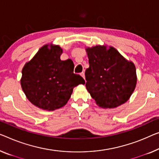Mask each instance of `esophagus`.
I'll use <instances>...</instances> for the list:
<instances>
[{"label": "esophagus", "mask_w": 159, "mask_h": 159, "mask_svg": "<svg viewBox=\"0 0 159 159\" xmlns=\"http://www.w3.org/2000/svg\"><path fill=\"white\" fill-rule=\"evenodd\" d=\"M80 75H81V76L84 78V79H85V74H84V72H82V73H80Z\"/></svg>", "instance_id": "1"}]
</instances>
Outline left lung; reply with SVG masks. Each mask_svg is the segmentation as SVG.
Segmentation results:
<instances>
[{
  "instance_id": "1",
  "label": "left lung",
  "mask_w": 159,
  "mask_h": 159,
  "mask_svg": "<svg viewBox=\"0 0 159 159\" xmlns=\"http://www.w3.org/2000/svg\"><path fill=\"white\" fill-rule=\"evenodd\" d=\"M89 68L86 70L87 91L98 106L114 108L130 98L136 86V67L112 46L86 48Z\"/></svg>"
}]
</instances>
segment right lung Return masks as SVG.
Masks as SVG:
<instances>
[{"label": "right lung", "instance_id": "obj_1", "mask_svg": "<svg viewBox=\"0 0 159 159\" xmlns=\"http://www.w3.org/2000/svg\"><path fill=\"white\" fill-rule=\"evenodd\" d=\"M63 49L58 45L46 44L23 66L20 85L32 104L46 111L64 106L73 88L84 84L80 75L73 73L70 59L61 61Z\"/></svg>", "mask_w": 159, "mask_h": 159}]
</instances>
